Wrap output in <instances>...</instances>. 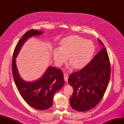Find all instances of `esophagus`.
<instances>
[{
	"instance_id": "obj_1",
	"label": "esophagus",
	"mask_w": 124,
	"mask_h": 124,
	"mask_svg": "<svg viewBox=\"0 0 124 124\" xmlns=\"http://www.w3.org/2000/svg\"><path fill=\"white\" fill-rule=\"evenodd\" d=\"M68 75L67 73H64V79L65 82H68Z\"/></svg>"
}]
</instances>
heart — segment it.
<instances>
[{"instance_id": "heart-1", "label": "heart", "mask_w": 124, "mask_h": 124, "mask_svg": "<svg viewBox=\"0 0 124 124\" xmlns=\"http://www.w3.org/2000/svg\"><path fill=\"white\" fill-rule=\"evenodd\" d=\"M95 51V44L92 40L78 35H71L61 41V46L53 52V57L55 62L60 66L68 56L71 64L74 68L79 69L89 62Z\"/></svg>"}]
</instances>
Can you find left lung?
Returning a JSON list of instances; mask_svg holds the SVG:
<instances>
[{"mask_svg": "<svg viewBox=\"0 0 124 124\" xmlns=\"http://www.w3.org/2000/svg\"><path fill=\"white\" fill-rule=\"evenodd\" d=\"M98 41L102 45V49L87 65L71 73L68 78V83L73 89L70 106L79 112L95 108L102 99L109 82V57L103 43Z\"/></svg>", "mask_w": 124, "mask_h": 124, "instance_id": "left-lung-1", "label": "left lung"}]
</instances>
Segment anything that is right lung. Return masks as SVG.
<instances>
[{"mask_svg":"<svg viewBox=\"0 0 124 124\" xmlns=\"http://www.w3.org/2000/svg\"><path fill=\"white\" fill-rule=\"evenodd\" d=\"M42 31L34 29L27 31L22 36L14 48L12 56V71L15 83L22 98L32 108L39 110L50 108L53 104L54 93L65 84L63 74L60 69L49 67L38 80L24 81L18 74L16 58L26 40L31 36L41 35Z\"/></svg>","mask_w":124,"mask_h":124,"instance_id":"1","label":"right lung"}]
</instances>
